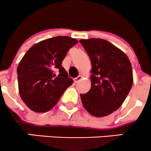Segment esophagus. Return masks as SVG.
I'll return each mask as SVG.
<instances>
[{"label":"esophagus","instance_id":"34e87169","mask_svg":"<svg viewBox=\"0 0 151 151\" xmlns=\"http://www.w3.org/2000/svg\"><path fill=\"white\" fill-rule=\"evenodd\" d=\"M82 76H78V77H76V78H74V82H75V83H77V82H80V81L82 80Z\"/></svg>","mask_w":151,"mask_h":151}]
</instances>
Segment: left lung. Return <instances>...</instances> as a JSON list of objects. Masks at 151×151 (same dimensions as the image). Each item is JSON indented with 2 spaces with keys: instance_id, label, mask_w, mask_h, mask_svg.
I'll use <instances>...</instances> for the list:
<instances>
[{
  "instance_id": "left-lung-1",
  "label": "left lung",
  "mask_w": 151,
  "mask_h": 151,
  "mask_svg": "<svg viewBox=\"0 0 151 151\" xmlns=\"http://www.w3.org/2000/svg\"><path fill=\"white\" fill-rule=\"evenodd\" d=\"M92 64L91 88L80 94L84 108L96 117L109 115L119 109L133 84L132 65L122 50L104 39L80 40Z\"/></svg>"
}]
</instances>
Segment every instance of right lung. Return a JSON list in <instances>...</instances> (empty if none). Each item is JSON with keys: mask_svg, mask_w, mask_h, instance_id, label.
I'll list each match as a JSON object with an SVG mask.
<instances>
[{"mask_svg": "<svg viewBox=\"0 0 151 151\" xmlns=\"http://www.w3.org/2000/svg\"><path fill=\"white\" fill-rule=\"evenodd\" d=\"M78 43L74 38L57 36L35 44L17 67L19 92L22 101L35 112L50 111L73 83L61 63L68 50ZM60 70L55 77L53 71Z\"/></svg>", "mask_w": 151, "mask_h": 151, "instance_id": "right-lung-1", "label": "right lung"}]
</instances>
